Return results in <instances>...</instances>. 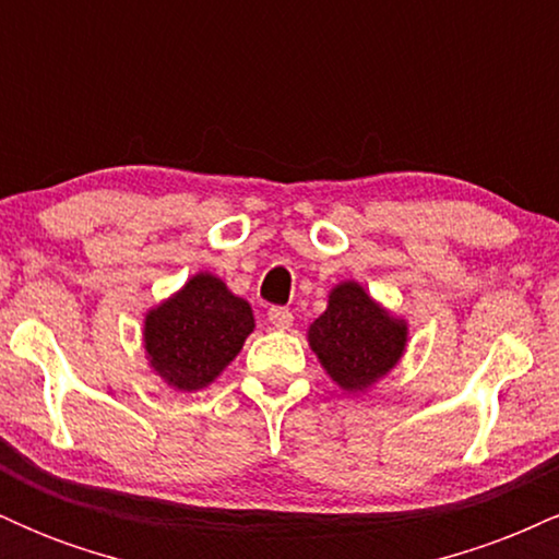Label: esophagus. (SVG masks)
<instances>
[{
  "mask_svg": "<svg viewBox=\"0 0 559 559\" xmlns=\"http://www.w3.org/2000/svg\"><path fill=\"white\" fill-rule=\"evenodd\" d=\"M267 320H271V325L275 331H288L294 325V316L286 310V307H271Z\"/></svg>",
  "mask_w": 559,
  "mask_h": 559,
  "instance_id": "esophagus-1",
  "label": "esophagus"
}]
</instances>
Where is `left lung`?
I'll list each match as a JSON object with an SVG mask.
<instances>
[{"label": "left lung", "mask_w": 559, "mask_h": 559, "mask_svg": "<svg viewBox=\"0 0 559 559\" xmlns=\"http://www.w3.org/2000/svg\"><path fill=\"white\" fill-rule=\"evenodd\" d=\"M307 342L338 389L365 394L400 365L409 323L349 278L331 288L329 307L310 323Z\"/></svg>", "instance_id": "obj_1"}]
</instances>
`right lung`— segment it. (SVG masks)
<instances>
[{
    "label": "right lung",
    "mask_w": 559,
    "mask_h": 559,
    "mask_svg": "<svg viewBox=\"0 0 559 559\" xmlns=\"http://www.w3.org/2000/svg\"><path fill=\"white\" fill-rule=\"evenodd\" d=\"M254 331V312L226 281L199 271L144 316V355L155 376L176 391L215 381Z\"/></svg>",
    "instance_id": "obj_1"
}]
</instances>
